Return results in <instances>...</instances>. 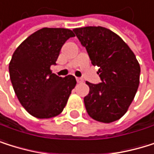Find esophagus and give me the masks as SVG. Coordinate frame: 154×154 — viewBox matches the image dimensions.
I'll list each match as a JSON object with an SVG mask.
<instances>
[{"label": "esophagus", "instance_id": "esophagus-1", "mask_svg": "<svg viewBox=\"0 0 154 154\" xmlns=\"http://www.w3.org/2000/svg\"><path fill=\"white\" fill-rule=\"evenodd\" d=\"M76 81H77V82H79V83L83 82V80H82V78H79V77H77V78H76Z\"/></svg>", "mask_w": 154, "mask_h": 154}]
</instances>
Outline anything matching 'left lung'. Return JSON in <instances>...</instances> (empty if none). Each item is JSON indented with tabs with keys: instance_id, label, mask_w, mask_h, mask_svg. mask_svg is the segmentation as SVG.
I'll use <instances>...</instances> for the list:
<instances>
[{
	"instance_id": "1",
	"label": "left lung",
	"mask_w": 154,
	"mask_h": 154,
	"mask_svg": "<svg viewBox=\"0 0 154 154\" xmlns=\"http://www.w3.org/2000/svg\"><path fill=\"white\" fill-rule=\"evenodd\" d=\"M86 48L91 62L99 67L101 82H86L89 94L83 98L89 116L110 123L123 117L133 101L140 83V68L136 56L122 38L102 26L73 29Z\"/></svg>"
}]
</instances>
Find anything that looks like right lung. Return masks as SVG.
I'll use <instances>...</instances> for the list:
<instances>
[{
	"label": "right lung",
	"instance_id": "add662e5",
	"mask_svg": "<svg viewBox=\"0 0 154 154\" xmlns=\"http://www.w3.org/2000/svg\"><path fill=\"white\" fill-rule=\"evenodd\" d=\"M75 35L66 28H42L29 35L14 52L10 78L21 105L37 119H50L65 107L75 77L52 73L64 43Z\"/></svg>",
	"mask_w": 154,
	"mask_h": 154
}]
</instances>
